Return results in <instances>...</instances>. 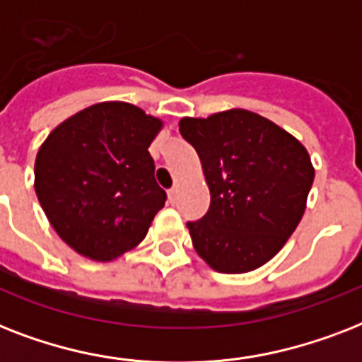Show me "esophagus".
<instances>
[{
	"label": "esophagus",
	"mask_w": 362,
	"mask_h": 362,
	"mask_svg": "<svg viewBox=\"0 0 362 362\" xmlns=\"http://www.w3.org/2000/svg\"><path fill=\"white\" fill-rule=\"evenodd\" d=\"M167 199H169V203H170V204H175V203H176V199H178V192H176L175 187H173V189H169V192H167Z\"/></svg>",
	"instance_id": "1"
}]
</instances>
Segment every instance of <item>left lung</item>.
Returning a JSON list of instances; mask_svg holds the SVG:
<instances>
[{"label":"left lung","instance_id":"1","mask_svg":"<svg viewBox=\"0 0 362 362\" xmlns=\"http://www.w3.org/2000/svg\"><path fill=\"white\" fill-rule=\"evenodd\" d=\"M178 125L210 189L206 216L187 223L199 257L221 274L269 263L306 210L315 175L308 150L289 131L246 109L182 118Z\"/></svg>","mask_w":362,"mask_h":362}]
</instances>
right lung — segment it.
Wrapping results in <instances>:
<instances>
[{"mask_svg": "<svg viewBox=\"0 0 362 362\" xmlns=\"http://www.w3.org/2000/svg\"><path fill=\"white\" fill-rule=\"evenodd\" d=\"M163 120L125 101H103L69 116L39 148L35 193L58 237L93 261L139 246L163 209L148 152Z\"/></svg>", "mask_w": 362, "mask_h": 362, "instance_id": "right-lung-1", "label": "right lung"}]
</instances>
